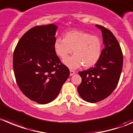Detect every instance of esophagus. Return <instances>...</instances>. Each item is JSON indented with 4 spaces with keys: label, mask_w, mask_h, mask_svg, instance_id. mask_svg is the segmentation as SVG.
I'll return each instance as SVG.
<instances>
[{
    "label": "esophagus",
    "mask_w": 133,
    "mask_h": 133,
    "mask_svg": "<svg viewBox=\"0 0 133 133\" xmlns=\"http://www.w3.org/2000/svg\"><path fill=\"white\" fill-rule=\"evenodd\" d=\"M74 74H75V72H74V70H70V76L74 75Z\"/></svg>",
    "instance_id": "esophagus-1"
}]
</instances>
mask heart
<instances>
[{
	"label": "heart",
	"mask_w": 133,
	"mask_h": 133,
	"mask_svg": "<svg viewBox=\"0 0 133 133\" xmlns=\"http://www.w3.org/2000/svg\"><path fill=\"white\" fill-rule=\"evenodd\" d=\"M102 48L101 38L77 30L66 32L63 39L57 38L54 43V51L61 59H64L73 50L74 56L63 60L70 69H76L82 64L84 68L93 66L101 58Z\"/></svg>",
	"instance_id": "b5f03b06"
}]
</instances>
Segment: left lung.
I'll use <instances>...</instances> for the list:
<instances>
[{
    "label": "left lung",
    "instance_id": "8db88e82",
    "mask_svg": "<svg viewBox=\"0 0 133 133\" xmlns=\"http://www.w3.org/2000/svg\"><path fill=\"white\" fill-rule=\"evenodd\" d=\"M102 33L104 48L94 67L79 72L82 82L78 87L79 96L95 103L108 97L117 85L123 67V54L118 41L110 30L96 25Z\"/></svg>",
    "mask_w": 133,
    "mask_h": 133
}]
</instances>
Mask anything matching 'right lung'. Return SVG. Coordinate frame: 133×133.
I'll list each match as a JSON object with an SVG mask.
<instances>
[{
    "instance_id": "add662e5",
    "label": "right lung",
    "mask_w": 133,
    "mask_h": 133,
    "mask_svg": "<svg viewBox=\"0 0 133 133\" xmlns=\"http://www.w3.org/2000/svg\"><path fill=\"white\" fill-rule=\"evenodd\" d=\"M57 28L54 24L31 28L20 38L14 51L17 85L26 97L42 104L56 98L70 74L54 51Z\"/></svg>"
}]
</instances>
